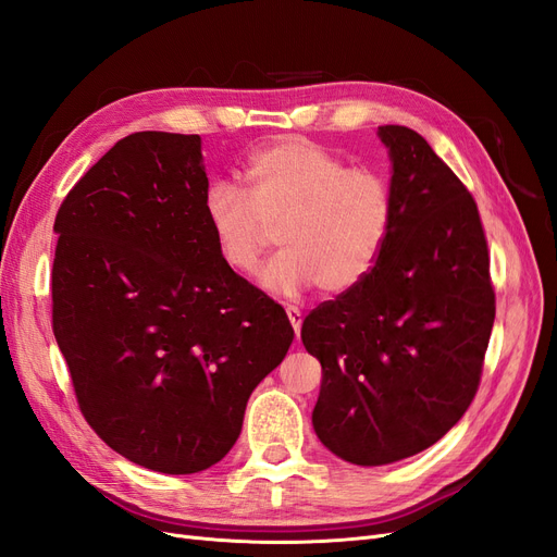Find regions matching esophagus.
<instances>
[{
	"label": "esophagus",
	"mask_w": 557,
	"mask_h": 557,
	"mask_svg": "<svg viewBox=\"0 0 557 557\" xmlns=\"http://www.w3.org/2000/svg\"><path fill=\"white\" fill-rule=\"evenodd\" d=\"M285 315H288L295 334L299 336V330H301V313H299V309L297 307H285Z\"/></svg>",
	"instance_id": "1"
}]
</instances>
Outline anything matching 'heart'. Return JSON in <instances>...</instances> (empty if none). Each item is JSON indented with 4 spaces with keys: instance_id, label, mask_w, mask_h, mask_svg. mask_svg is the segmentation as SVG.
Returning a JSON list of instances; mask_svg holds the SVG:
<instances>
[{
    "instance_id": "heart-1",
    "label": "heart",
    "mask_w": 557,
    "mask_h": 557,
    "mask_svg": "<svg viewBox=\"0 0 557 557\" xmlns=\"http://www.w3.org/2000/svg\"><path fill=\"white\" fill-rule=\"evenodd\" d=\"M246 193L215 183L205 215L215 250L234 274L258 269L274 232L283 250L260 283L276 297L318 285L346 295L374 272L395 225L393 185L369 166L301 137H285L252 153L244 166Z\"/></svg>"
}]
</instances>
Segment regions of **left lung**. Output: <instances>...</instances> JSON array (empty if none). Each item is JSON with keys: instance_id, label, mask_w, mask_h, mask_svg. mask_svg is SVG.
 Here are the masks:
<instances>
[{"instance_id": "left-lung-1", "label": "left lung", "mask_w": 557, "mask_h": 557, "mask_svg": "<svg viewBox=\"0 0 557 557\" xmlns=\"http://www.w3.org/2000/svg\"><path fill=\"white\" fill-rule=\"evenodd\" d=\"M395 225L356 290L323 301L301 342L323 367L313 430L342 460L379 467L430 448L474 399L495 323L474 197L418 132L379 127Z\"/></svg>"}]
</instances>
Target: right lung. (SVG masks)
<instances>
[{
    "label": "right lung",
    "instance_id": "1",
    "mask_svg": "<svg viewBox=\"0 0 557 557\" xmlns=\"http://www.w3.org/2000/svg\"><path fill=\"white\" fill-rule=\"evenodd\" d=\"M197 134L134 132L55 215L53 332L99 440L162 474H195L237 442L256 385L295 332L221 260Z\"/></svg>",
    "mask_w": 557,
    "mask_h": 557
}]
</instances>
